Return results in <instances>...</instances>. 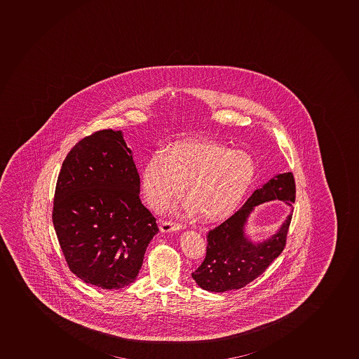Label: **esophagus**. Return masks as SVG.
<instances>
[{
  "label": "esophagus",
  "instance_id": "esophagus-1",
  "mask_svg": "<svg viewBox=\"0 0 359 359\" xmlns=\"http://www.w3.org/2000/svg\"><path fill=\"white\" fill-rule=\"evenodd\" d=\"M183 225L182 224L176 223V222H170V220H165L161 225L160 230L161 232H163V233H167V232H172V231H178L181 230Z\"/></svg>",
  "mask_w": 359,
  "mask_h": 359
}]
</instances>
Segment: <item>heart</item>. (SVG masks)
Returning a JSON list of instances; mask_svg holds the SVG:
<instances>
[{
	"mask_svg": "<svg viewBox=\"0 0 359 359\" xmlns=\"http://www.w3.org/2000/svg\"><path fill=\"white\" fill-rule=\"evenodd\" d=\"M255 174V161L244 150L210 140H188L175 143L165 154H154L143 167L141 187L150 208L162 211L185 185L187 210H197L206 222H220L237 210Z\"/></svg>",
	"mask_w": 359,
	"mask_h": 359,
	"instance_id": "1",
	"label": "heart"
}]
</instances>
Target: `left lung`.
I'll return each instance as SVG.
<instances>
[{
	"label": "left lung",
	"mask_w": 359,
	"mask_h": 359,
	"mask_svg": "<svg viewBox=\"0 0 359 359\" xmlns=\"http://www.w3.org/2000/svg\"><path fill=\"white\" fill-rule=\"evenodd\" d=\"M295 195L294 175H276L262 188L255 190L243 208L229 219L210 230L205 259L192 273L196 283L209 292H223L243 288L260 276L283 251L292 215L287 217L274 236L259 244H253L246 237L245 224L255 206L274 199L292 205Z\"/></svg>",
	"instance_id": "left-lung-1"
}]
</instances>
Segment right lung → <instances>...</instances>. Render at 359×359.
Returning a JSON list of instances; mask_svg holds the SVG:
<instances>
[{"label": "right lung", "instance_id": "add662e5", "mask_svg": "<svg viewBox=\"0 0 359 359\" xmlns=\"http://www.w3.org/2000/svg\"><path fill=\"white\" fill-rule=\"evenodd\" d=\"M139 194V172L121 130H97L67 154L53 223L69 269L83 281L102 289L135 281L158 232Z\"/></svg>", "mask_w": 359, "mask_h": 359}]
</instances>
